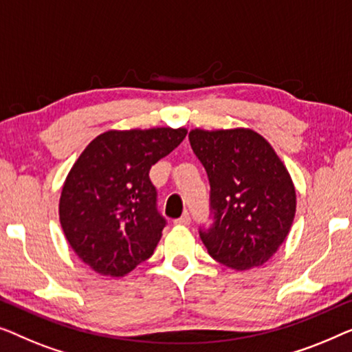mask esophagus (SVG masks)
Returning <instances> with one entry per match:
<instances>
[{
  "mask_svg": "<svg viewBox=\"0 0 352 352\" xmlns=\"http://www.w3.org/2000/svg\"><path fill=\"white\" fill-rule=\"evenodd\" d=\"M190 221H191V217H190V214H188V212H185V214H183L180 219H177L174 223L175 225H183V226H186V225H190Z\"/></svg>",
  "mask_w": 352,
  "mask_h": 352,
  "instance_id": "esophagus-1",
  "label": "esophagus"
}]
</instances>
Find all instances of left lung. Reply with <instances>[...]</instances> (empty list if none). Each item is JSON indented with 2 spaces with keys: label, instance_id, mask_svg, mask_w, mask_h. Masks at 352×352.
Listing matches in <instances>:
<instances>
[{
  "label": "left lung",
  "instance_id": "obj_1",
  "mask_svg": "<svg viewBox=\"0 0 352 352\" xmlns=\"http://www.w3.org/2000/svg\"><path fill=\"white\" fill-rule=\"evenodd\" d=\"M188 138L210 182L214 223L199 231L209 255L237 271L266 263L295 219L296 192L284 162L252 129H192Z\"/></svg>",
  "mask_w": 352,
  "mask_h": 352
}]
</instances>
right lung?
Listing matches in <instances>:
<instances>
[{
    "instance_id": "add662e5",
    "label": "right lung",
    "mask_w": 352,
    "mask_h": 352,
    "mask_svg": "<svg viewBox=\"0 0 352 352\" xmlns=\"http://www.w3.org/2000/svg\"><path fill=\"white\" fill-rule=\"evenodd\" d=\"M185 127L108 131L79 155L63 183L58 217L68 244L102 276L122 277L150 258L166 226L150 169Z\"/></svg>"
}]
</instances>
